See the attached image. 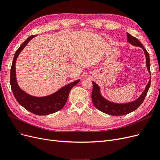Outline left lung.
<instances>
[{"label": "left lung", "mask_w": 160, "mask_h": 160, "mask_svg": "<svg viewBox=\"0 0 160 160\" xmlns=\"http://www.w3.org/2000/svg\"><path fill=\"white\" fill-rule=\"evenodd\" d=\"M127 36H128V42H129V43H131V44L134 46L142 47L143 50L144 51L145 55H146V66H147L148 71L149 72V74L151 75V73H150L149 55L148 52L146 51V49H145L143 45L142 44V42H139L137 38L132 36L128 32H127ZM92 83H93V91H92V93H91V99L94 105L95 106V108L105 113H107L111 115L119 116V115H126L131 112H132V111L137 109L139 106L141 105V104L143 103L145 98H146L150 87V83H151V77H150L149 83L146 85V89H145L144 91L143 92L141 96H140L139 98L135 101L128 103H125V104L115 103L106 100L100 93L99 87L96 83H95L94 82H92Z\"/></svg>", "instance_id": "8db88e82"}]
</instances>
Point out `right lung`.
Wrapping results in <instances>:
<instances>
[{"instance_id": "right-lung-1", "label": "right lung", "mask_w": 160, "mask_h": 160, "mask_svg": "<svg viewBox=\"0 0 160 160\" xmlns=\"http://www.w3.org/2000/svg\"><path fill=\"white\" fill-rule=\"evenodd\" d=\"M35 36L32 35L28 37L15 52L11 69L10 83L13 95L19 104L34 114L45 115L55 113L64 107L68 99L71 89L73 88V86L78 83L80 80H77L69 85L62 87L52 95L41 98L28 95L19 88L16 79V60L19 53L22 51L27 43Z\"/></svg>"}]
</instances>
